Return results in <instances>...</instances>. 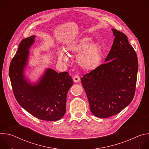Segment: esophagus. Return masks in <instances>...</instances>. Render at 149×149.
<instances>
[{
  "label": "esophagus",
  "instance_id": "34e87169",
  "mask_svg": "<svg viewBox=\"0 0 149 149\" xmlns=\"http://www.w3.org/2000/svg\"><path fill=\"white\" fill-rule=\"evenodd\" d=\"M73 80H74V81L75 82H78V81L80 80V77H79V76L78 75H75L73 77Z\"/></svg>",
  "mask_w": 149,
  "mask_h": 149
}]
</instances>
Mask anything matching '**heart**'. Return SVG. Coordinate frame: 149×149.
I'll return each mask as SVG.
<instances>
[{"label": "heart", "mask_w": 149, "mask_h": 149, "mask_svg": "<svg viewBox=\"0 0 149 149\" xmlns=\"http://www.w3.org/2000/svg\"><path fill=\"white\" fill-rule=\"evenodd\" d=\"M93 40L89 37H84L76 43L72 44L67 47V50L70 52H82L78 56L77 61L79 65L83 69L91 71L95 69L102 58V49L97 43H92ZM59 59L67 61L68 58L62 51L58 52Z\"/></svg>", "instance_id": "heart-1"}]
</instances>
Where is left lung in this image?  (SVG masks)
Masks as SVG:
<instances>
[{"mask_svg":"<svg viewBox=\"0 0 149 149\" xmlns=\"http://www.w3.org/2000/svg\"><path fill=\"white\" fill-rule=\"evenodd\" d=\"M113 44L105 63L81 79L91 113L107 118L120 113L135 94L138 59L127 36L112 29Z\"/></svg>","mask_w":149,"mask_h":149,"instance_id":"obj_1","label":"left lung"}]
</instances>
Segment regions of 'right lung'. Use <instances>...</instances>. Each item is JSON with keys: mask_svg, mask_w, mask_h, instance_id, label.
Segmentation results:
<instances>
[{"mask_svg": "<svg viewBox=\"0 0 149 149\" xmlns=\"http://www.w3.org/2000/svg\"><path fill=\"white\" fill-rule=\"evenodd\" d=\"M35 38L31 36L21 41L11 61L9 74L13 94L21 107L37 118L58 120L66 112L67 95L73 81L67 72L58 73L48 68L37 84L28 81L24 71Z\"/></svg>", "mask_w": 149, "mask_h": 149, "instance_id": "add662e5", "label": "right lung"}]
</instances>
